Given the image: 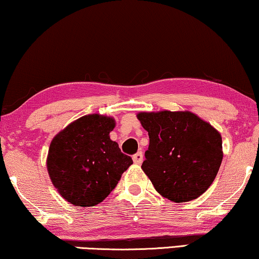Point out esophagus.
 Returning <instances> with one entry per match:
<instances>
[{
	"mask_svg": "<svg viewBox=\"0 0 259 259\" xmlns=\"http://www.w3.org/2000/svg\"><path fill=\"white\" fill-rule=\"evenodd\" d=\"M133 160H134L135 164L141 165L143 163V153L141 151L137 152V153H135L134 156H133Z\"/></svg>",
	"mask_w": 259,
	"mask_h": 259,
	"instance_id": "obj_1",
	"label": "esophagus"
}]
</instances>
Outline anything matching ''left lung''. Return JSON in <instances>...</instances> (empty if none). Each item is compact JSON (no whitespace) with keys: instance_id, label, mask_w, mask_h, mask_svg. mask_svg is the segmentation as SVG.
Masks as SVG:
<instances>
[{"instance_id":"obj_1","label":"left lung","mask_w":259,"mask_h":259,"mask_svg":"<svg viewBox=\"0 0 259 259\" xmlns=\"http://www.w3.org/2000/svg\"><path fill=\"white\" fill-rule=\"evenodd\" d=\"M149 134L142 169L156 191L173 202H186L206 192L221 166V134L191 111L137 114Z\"/></svg>"}]
</instances>
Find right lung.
<instances>
[{
	"mask_svg": "<svg viewBox=\"0 0 259 259\" xmlns=\"http://www.w3.org/2000/svg\"><path fill=\"white\" fill-rule=\"evenodd\" d=\"M115 119L100 114L82 116L57 134L50 144L46 166L59 194L78 207L103 201L133 159L109 137Z\"/></svg>",
	"mask_w": 259,
	"mask_h": 259,
	"instance_id": "obj_1",
	"label": "right lung"
}]
</instances>
